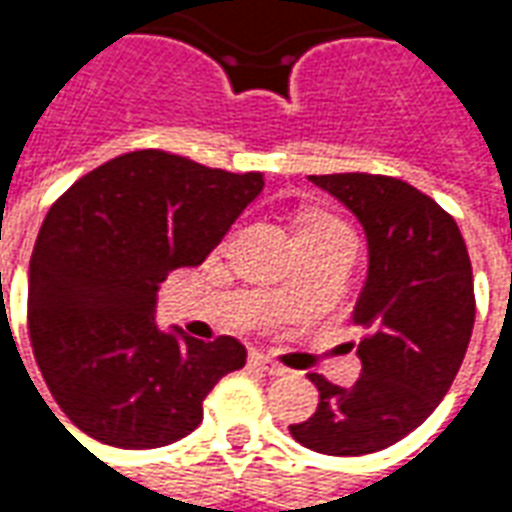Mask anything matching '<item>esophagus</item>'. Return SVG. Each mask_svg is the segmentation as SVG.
I'll use <instances>...</instances> for the list:
<instances>
[{"label": "esophagus", "instance_id": "1", "mask_svg": "<svg viewBox=\"0 0 512 512\" xmlns=\"http://www.w3.org/2000/svg\"><path fill=\"white\" fill-rule=\"evenodd\" d=\"M252 362H255L260 370H266L268 376H285V373H288V367H282L279 362H274V359L266 354H252Z\"/></svg>", "mask_w": 512, "mask_h": 512}]
</instances>
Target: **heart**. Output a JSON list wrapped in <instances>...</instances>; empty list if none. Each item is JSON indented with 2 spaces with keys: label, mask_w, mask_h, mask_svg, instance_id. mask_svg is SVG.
Wrapping results in <instances>:
<instances>
[{
  "label": "heart",
  "mask_w": 512,
  "mask_h": 512,
  "mask_svg": "<svg viewBox=\"0 0 512 512\" xmlns=\"http://www.w3.org/2000/svg\"><path fill=\"white\" fill-rule=\"evenodd\" d=\"M299 235H321V238H348L351 230L332 213H310L299 227Z\"/></svg>",
  "instance_id": "heart-1"
}]
</instances>
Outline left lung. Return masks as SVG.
<instances>
[{"label": "left lung", "mask_w": 512, "mask_h": 512, "mask_svg": "<svg viewBox=\"0 0 512 512\" xmlns=\"http://www.w3.org/2000/svg\"><path fill=\"white\" fill-rule=\"evenodd\" d=\"M310 180L365 227L370 266L354 323L367 334L356 348L359 381L345 389L310 373L321 400L290 433L323 455H367L419 428L458 376L474 326L472 263L455 219L406 180Z\"/></svg>", "instance_id": "1"}]
</instances>
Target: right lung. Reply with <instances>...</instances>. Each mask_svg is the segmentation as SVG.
Returning <instances> with one entry per match:
<instances>
[{
	"instance_id": "1",
	"label": "right lung",
	"mask_w": 512,
	"mask_h": 512,
	"mask_svg": "<svg viewBox=\"0 0 512 512\" xmlns=\"http://www.w3.org/2000/svg\"><path fill=\"white\" fill-rule=\"evenodd\" d=\"M263 191L164 150L106 161L51 205L29 260L27 321L43 381L87 436L150 450L202 422L216 381L246 365L235 337L158 329L169 271L200 266Z\"/></svg>"
}]
</instances>
